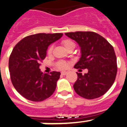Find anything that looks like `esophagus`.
<instances>
[{"label": "esophagus", "instance_id": "1", "mask_svg": "<svg viewBox=\"0 0 127 127\" xmlns=\"http://www.w3.org/2000/svg\"><path fill=\"white\" fill-rule=\"evenodd\" d=\"M67 73H68V72L67 71H62L61 72V75H66Z\"/></svg>", "mask_w": 127, "mask_h": 127}]
</instances>
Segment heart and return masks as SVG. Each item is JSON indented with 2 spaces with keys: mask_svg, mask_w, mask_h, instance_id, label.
<instances>
[{
  "mask_svg": "<svg viewBox=\"0 0 127 127\" xmlns=\"http://www.w3.org/2000/svg\"><path fill=\"white\" fill-rule=\"evenodd\" d=\"M62 44L64 46L66 49L67 50L70 49V48H75V43L73 41H71L70 39H64L62 41ZM53 47L52 46H50L49 47V48L48 49V54H50L52 52ZM68 65H69V63L67 62V61H58V62L56 63V66L59 69H61V70H64V69H66V68H68Z\"/></svg>",
  "mask_w": 127,
  "mask_h": 127,
  "instance_id": "1",
  "label": "heart"
}]
</instances>
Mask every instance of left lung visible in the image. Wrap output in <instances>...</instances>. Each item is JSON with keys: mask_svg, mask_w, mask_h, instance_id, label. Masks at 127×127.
Returning <instances> with one entry per match:
<instances>
[{"mask_svg": "<svg viewBox=\"0 0 127 127\" xmlns=\"http://www.w3.org/2000/svg\"><path fill=\"white\" fill-rule=\"evenodd\" d=\"M80 47L81 57L75 68L88 69L82 75L77 73L74 90L80 96L95 99L109 90L117 73V61L114 48L104 37L94 32L77 31L65 33Z\"/></svg>", "mask_w": 127, "mask_h": 127, "instance_id": "1", "label": "left lung"}]
</instances>
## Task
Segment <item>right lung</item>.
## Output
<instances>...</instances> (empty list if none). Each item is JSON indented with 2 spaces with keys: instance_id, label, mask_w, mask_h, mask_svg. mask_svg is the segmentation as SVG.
I'll use <instances>...</instances> for the list:
<instances>
[{
  "instance_id": "right-lung-1",
  "label": "right lung",
  "mask_w": 127,
  "mask_h": 127,
  "mask_svg": "<svg viewBox=\"0 0 127 127\" xmlns=\"http://www.w3.org/2000/svg\"><path fill=\"white\" fill-rule=\"evenodd\" d=\"M62 33H39L24 37L16 45L9 59V70L14 88L32 102H41L56 90L61 73H43L40 62L46 57L48 46L59 39Z\"/></svg>"
}]
</instances>
